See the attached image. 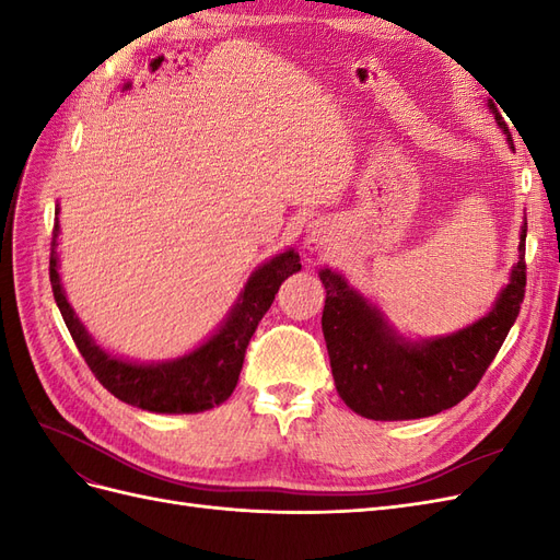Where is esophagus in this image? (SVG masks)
<instances>
[{
  "label": "esophagus",
  "instance_id": "obj_1",
  "mask_svg": "<svg viewBox=\"0 0 560 560\" xmlns=\"http://www.w3.org/2000/svg\"><path fill=\"white\" fill-rule=\"evenodd\" d=\"M327 243V229L325 226H311L308 229V238H306V245H308V249L311 252H317L322 245H325Z\"/></svg>",
  "mask_w": 560,
  "mask_h": 560
}]
</instances>
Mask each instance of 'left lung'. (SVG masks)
I'll return each mask as SVG.
<instances>
[{
  "instance_id": "8db88e82",
  "label": "left lung",
  "mask_w": 560,
  "mask_h": 560,
  "mask_svg": "<svg viewBox=\"0 0 560 560\" xmlns=\"http://www.w3.org/2000/svg\"><path fill=\"white\" fill-rule=\"evenodd\" d=\"M488 107L504 128L495 105ZM504 135L512 144L510 130L504 128ZM525 231L528 226L523 224L518 261L493 311L460 331L420 343L401 338L374 303L348 287L346 278L329 268L319 270L327 290L322 331L331 374L338 395L354 413L371 420L428 418L463 401L479 385L521 311Z\"/></svg>"
}]
</instances>
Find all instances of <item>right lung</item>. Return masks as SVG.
I'll list each match as a JSON object with an SVG mask.
<instances>
[{
  "mask_svg": "<svg viewBox=\"0 0 560 560\" xmlns=\"http://www.w3.org/2000/svg\"><path fill=\"white\" fill-rule=\"evenodd\" d=\"M58 231L60 226L56 217L54 241H50L48 276L60 315L74 338L81 358L86 360L95 378L116 399L154 413H198L224 404L231 397L235 385H238L252 334L257 331L261 317L266 315L280 290V284L292 273H296V270H301L299 254L294 249L278 254V257L254 270L245 284V292L233 306L224 325L200 348L173 362L135 364L112 358L109 352L95 346L86 327L74 315V308L67 301L58 276Z\"/></svg>",
  "mask_w": 560,
  "mask_h": 560,
  "instance_id": "add662e5",
  "label": "right lung"
}]
</instances>
